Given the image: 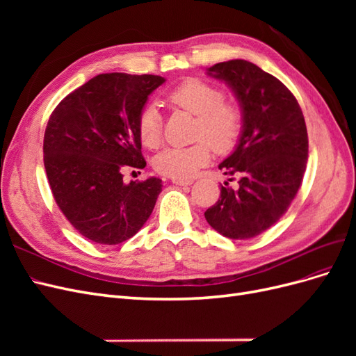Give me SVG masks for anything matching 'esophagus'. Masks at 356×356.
<instances>
[{"instance_id":"34e87169","label":"esophagus","mask_w":356,"mask_h":356,"mask_svg":"<svg viewBox=\"0 0 356 356\" xmlns=\"http://www.w3.org/2000/svg\"><path fill=\"white\" fill-rule=\"evenodd\" d=\"M172 182H174L175 186H190V184H193L191 179H177V178H172Z\"/></svg>"}]
</instances>
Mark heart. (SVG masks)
<instances>
[{
    "instance_id": "1",
    "label": "heart",
    "mask_w": 356,
    "mask_h": 356,
    "mask_svg": "<svg viewBox=\"0 0 356 356\" xmlns=\"http://www.w3.org/2000/svg\"><path fill=\"white\" fill-rule=\"evenodd\" d=\"M168 104L178 110L196 115L195 138L197 143L188 147H170L154 159L159 174L188 179L208 165L211 147L215 153H230L241 136L243 114L239 105L224 101V92L208 81L190 79L168 93ZM138 135L148 148L161 141V117L156 106L148 105L138 117Z\"/></svg>"
}]
</instances>
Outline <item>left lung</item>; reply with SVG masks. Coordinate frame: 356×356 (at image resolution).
Returning <instances> with one entry per match:
<instances>
[{"instance_id":"8db88e82","label":"left lung","mask_w":356,"mask_h":356,"mask_svg":"<svg viewBox=\"0 0 356 356\" xmlns=\"http://www.w3.org/2000/svg\"><path fill=\"white\" fill-rule=\"evenodd\" d=\"M208 75L233 90L243 126L234 152L218 166L238 177L239 187L224 182L204 218L225 238L251 239L282 217L301 186L309 153L305 117L286 86L252 62L215 63Z\"/></svg>"}]
</instances>
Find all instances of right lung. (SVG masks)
Instances as JSON below:
<instances>
[{"mask_svg":"<svg viewBox=\"0 0 356 356\" xmlns=\"http://www.w3.org/2000/svg\"><path fill=\"white\" fill-rule=\"evenodd\" d=\"M160 75L99 74L51 113L44 134V168L59 209L84 238L118 245L152 215L161 179L123 182L124 168L144 169L138 117Z\"/></svg>","mask_w":356,"mask_h":356,"instance_id":"obj_1","label":"right lung"}]
</instances>
